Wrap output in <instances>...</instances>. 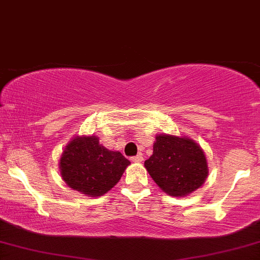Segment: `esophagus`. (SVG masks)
Segmentation results:
<instances>
[{
  "instance_id": "esophagus-1",
  "label": "esophagus",
  "mask_w": 260,
  "mask_h": 260,
  "mask_svg": "<svg viewBox=\"0 0 260 260\" xmlns=\"http://www.w3.org/2000/svg\"><path fill=\"white\" fill-rule=\"evenodd\" d=\"M131 161H134V162H141V161H143V156H142V154H137L136 156H133V158H131Z\"/></svg>"
}]
</instances>
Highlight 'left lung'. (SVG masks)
I'll return each instance as SVG.
<instances>
[{"instance_id": "obj_1", "label": "left lung", "mask_w": 260, "mask_h": 260, "mask_svg": "<svg viewBox=\"0 0 260 260\" xmlns=\"http://www.w3.org/2000/svg\"><path fill=\"white\" fill-rule=\"evenodd\" d=\"M145 168L159 188L171 197H185L205 183L208 176L204 149L185 136L158 134L153 154Z\"/></svg>"}]
</instances>
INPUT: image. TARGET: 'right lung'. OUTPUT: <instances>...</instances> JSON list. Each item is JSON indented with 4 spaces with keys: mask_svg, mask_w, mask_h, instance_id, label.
I'll use <instances>...</instances> for the list:
<instances>
[{
    "mask_svg": "<svg viewBox=\"0 0 260 260\" xmlns=\"http://www.w3.org/2000/svg\"><path fill=\"white\" fill-rule=\"evenodd\" d=\"M130 161L120 152L110 150L98 136H75L59 161L60 175L73 190L98 198L119 182Z\"/></svg>",
    "mask_w": 260,
    "mask_h": 260,
    "instance_id": "obj_1",
    "label": "right lung"
}]
</instances>
